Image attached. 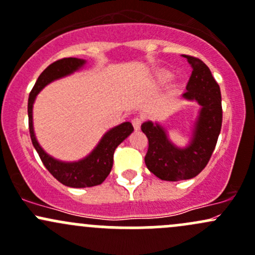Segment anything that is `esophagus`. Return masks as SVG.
Instances as JSON below:
<instances>
[{
    "instance_id": "34e87169",
    "label": "esophagus",
    "mask_w": 255,
    "mask_h": 255,
    "mask_svg": "<svg viewBox=\"0 0 255 255\" xmlns=\"http://www.w3.org/2000/svg\"><path fill=\"white\" fill-rule=\"evenodd\" d=\"M132 127H133V128H135V130H139V128H141V123H142V120L139 119V118H135V119H132Z\"/></svg>"
}]
</instances>
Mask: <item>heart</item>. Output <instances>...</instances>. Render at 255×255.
Wrapping results in <instances>:
<instances>
[{"label":"heart","instance_id":"1","mask_svg":"<svg viewBox=\"0 0 255 255\" xmlns=\"http://www.w3.org/2000/svg\"><path fill=\"white\" fill-rule=\"evenodd\" d=\"M170 78H171L170 72H168V70L165 69H159V70H155V72L153 73L152 80L155 85H163L168 83Z\"/></svg>","mask_w":255,"mask_h":255}]
</instances>
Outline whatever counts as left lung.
<instances>
[{
    "instance_id": "obj_1",
    "label": "left lung",
    "mask_w": 255,
    "mask_h": 255,
    "mask_svg": "<svg viewBox=\"0 0 255 255\" xmlns=\"http://www.w3.org/2000/svg\"><path fill=\"white\" fill-rule=\"evenodd\" d=\"M183 57L192 67V74L182 97L201 106L190 144L185 148L175 146L168 138L165 128L158 123L146 122L141 125L148 138L146 166L165 181L192 179L203 170L214 152L223 123L220 87L210 69L196 57Z\"/></svg>"
}]
</instances>
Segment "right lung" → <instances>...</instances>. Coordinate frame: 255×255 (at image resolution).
I'll return each instance as SVG.
<instances>
[{"label": "right lung", "mask_w": 255, "mask_h": 255, "mask_svg": "<svg viewBox=\"0 0 255 255\" xmlns=\"http://www.w3.org/2000/svg\"><path fill=\"white\" fill-rule=\"evenodd\" d=\"M85 63L86 61L80 58H63L53 62L41 73L30 92L28 101L29 131L35 149L39 153L46 169L63 185L74 188L92 187L105 181L113 166L114 150L133 131L132 125L128 122L111 128L103 135L96 148L87 157L78 161L69 163V161L57 160L42 149L35 137L34 127H32V105L35 98L46 85L57 79L70 75L83 68Z\"/></svg>", "instance_id": "right-lung-1"}]
</instances>
